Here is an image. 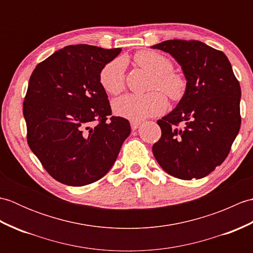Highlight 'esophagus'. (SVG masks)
Wrapping results in <instances>:
<instances>
[{"mask_svg":"<svg viewBox=\"0 0 253 253\" xmlns=\"http://www.w3.org/2000/svg\"><path fill=\"white\" fill-rule=\"evenodd\" d=\"M140 122H137V121H131L130 122V126H131V129L132 130H136V129H138V127L140 126Z\"/></svg>","mask_w":253,"mask_h":253,"instance_id":"esophagus-1","label":"esophagus"}]
</instances>
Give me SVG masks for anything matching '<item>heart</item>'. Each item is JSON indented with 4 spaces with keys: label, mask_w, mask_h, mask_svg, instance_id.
Returning a JSON list of instances; mask_svg holds the SVG:
<instances>
[{
    "label": "heart",
    "mask_w": 253,
    "mask_h": 253,
    "mask_svg": "<svg viewBox=\"0 0 253 253\" xmlns=\"http://www.w3.org/2000/svg\"><path fill=\"white\" fill-rule=\"evenodd\" d=\"M133 62L153 76L151 90H162L174 101L180 100L185 94L186 80L180 74L173 72V63L166 56L154 51H140L133 56ZM100 83L107 93H121L125 89V62L116 58L106 64L101 71ZM166 107V96L158 91L143 95L125 94L113 102L115 114L131 121L159 115Z\"/></svg>",
    "instance_id": "heart-1"
}]
</instances>
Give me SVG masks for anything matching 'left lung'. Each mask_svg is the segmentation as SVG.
<instances>
[{"instance_id":"obj_1","label":"left lung","mask_w":253,"mask_h":253,"mask_svg":"<svg viewBox=\"0 0 253 253\" xmlns=\"http://www.w3.org/2000/svg\"><path fill=\"white\" fill-rule=\"evenodd\" d=\"M151 47L169 53L187 82L178 104L158 121L162 136L153 155L171 176L203 178L224 162L239 132L240 84L227 56L201 41L166 40Z\"/></svg>"}]
</instances>
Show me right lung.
Returning <instances> with one entry per match:
<instances>
[{"mask_svg":"<svg viewBox=\"0 0 253 253\" xmlns=\"http://www.w3.org/2000/svg\"><path fill=\"white\" fill-rule=\"evenodd\" d=\"M121 51L68 45L31 74L23 107L27 141L47 173L64 185L102 178L130 135L127 120L109 118L111 105L100 83L101 71Z\"/></svg>","mask_w":253,"mask_h":253,"instance_id":"1","label":"right lung"}]
</instances>
